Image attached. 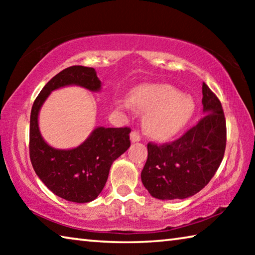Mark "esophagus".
Segmentation results:
<instances>
[{"instance_id": "esophagus-1", "label": "esophagus", "mask_w": 255, "mask_h": 255, "mask_svg": "<svg viewBox=\"0 0 255 255\" xmlns=\"http://www.w3.org/2000/svg\"><path fill=\"white\" fill-rule=\"evenodd\" d=\"M140 139H141V136L137 130H132L130 132V140L132 141V143H135V141H139Z\"/></svg>"}]
</instances>
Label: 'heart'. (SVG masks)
Instances as JSON below:
<instances>
[{"label":"heart","mask_w":255,"mask_h":255,"mask_svg":"<svg viewBox=\"0 0 255 255\" xmlns=\"http://www.w3.org/2000/svg\"><path fill=\"white\" fill-rule=\"evenodd\" d=\"M133 107L148 111L145 128L156 139H167L178 133L191 118L195 103L188 96L167 84H148L136 89L131 96ZM126 107H130L126 103Z\"/></svg>","instance_id":"heart-1"}]
</instances>
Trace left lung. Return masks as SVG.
Listing matches in <instances>:
<instances>
[{
    "label": "left lung",
    "instance_id": "1",
    "mask_svg": "<svg viewBox=\"0 0 255 255\" xmlns=\"http://www.w3.org/2000/svg\"><path fill=\"white\" fill-rule=\"evenodd\" d=\"M205 116L172 143L147 144L141 182L150 196L162 200L189 198L208 184L223 161L226 120L222 103L202 84Z\"/></svg>",
    "mask_w": 255,
    "mask_h": 255
}]
</instances>
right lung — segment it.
I'll list each match as a JSON object with an SVG mask.
<instances>
[{
  "mask_svg": "<svg viewBox=\"0 0 255 255\" xmlns=\"http://www.w3.org/2000/svg\"><path fill=\"white\" fill-rule=\"evenodd\" d=\"M79 85L100 91L101 81L92 67L71 66L47 83L33 102L30 115L29 154L32 167L50 191L73 202H90L100 195L111 164L130 146V128L98 127L83 144L72 149H56L41 137L38 114L42 103L56 89Z\"/></svg>",
  "mask_w": 255,
  "mask_h": 255,
  "instance_id": "1",
  "label": "right lung"
}]
</instances>
